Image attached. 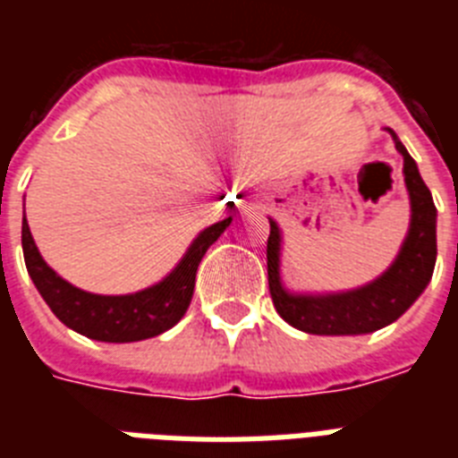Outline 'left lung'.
<instances>
[{
	"label": "left lung",
	"mask_w": 458,
	"mask_h": 458,
	"mask_svg": "<svg viewBox=\"0 0 458 458\" xmlns=\"http://www.w3.org/2000/svg\"><path fill=\"white\" fill-rule=\"evenodd\" d=\"M390 131V128H387ZM394 138L397 152L404 157V182L411 199V223L394 264L373 283L349 293L294 294L287 293L280 280V228L271 221V235L266 247L268 287L280 318L301 333L311 335H366L390 326L419 300L435 271L437 259V208L433 194L419 173V165Z\"/></svg>",
	"instance_id": "obj_1"
}]
</instances>
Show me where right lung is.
Listing matches in <instances>:
<instances>
[{
  "label": "right lung",
  "mask_w": 458,
  "mask_h": 458,
  "mask_svg": "<svg viewBox=\"0 0 458 458\" xmlns=\"http://www.w3.org/2000/svg\"><path fill=\"white\" fill-rule=\"evenodd\" d=\"M230 221L233 218L228 216L201 230L185 257L180 259V264L161 283L135 294H92L56 276V271L39 257L25 214L21 244L32 283L64 326L89 340L140 342L171 330L185 316L187 306L192 301L194 278L201 257L228 228Z\"/></svg>",
  "instance_id": "1"
}]
</instances>
